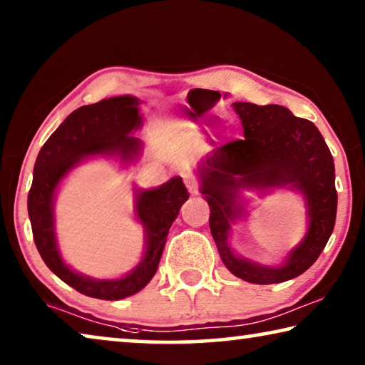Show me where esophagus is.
<instances>
[{
  "label": "esophagus",
  "mask_w": 365,
  "mask_h": 365,
  "mask_svg": "<svg viewBox=\"0 0 365 365\" xmlns=\"http://www.w3.org/2000/svg\"><path fill=\"white\" fill-rule=\"evenodd\" d=\"M183 182H185V187L188 188L190 193L198 192V182H196V178H195V175H192V173H185Z\"/></svg>",
  "instance_id": "34e87169"
}]
</instances>
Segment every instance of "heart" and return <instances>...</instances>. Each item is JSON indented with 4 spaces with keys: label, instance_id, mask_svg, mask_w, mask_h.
<instances>
[{
    "label": "heart",
    "instance_id": "1",
    "mask_svg": "<svg viewBox=\"0 0 365 365\" xmlns=\"http://www.w3.org/2000/svg\"><path fill=\"white\" fill-rule=\"evenodd\" d=\"M167 126L172 130H183V131H196L198 130V126L195 123H190L188 120L185 118H170L167 121Z\"/></svg>",
    "mask_w": 365,
    "mask_h": 365
}]
</instances>
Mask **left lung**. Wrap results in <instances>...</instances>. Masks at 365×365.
<instances>
[{
  "mask_svg": "<svg viewBox=\"0 0 365 365\" xmlns=\"http://www.w3.org/2000/svg\"><path fill=\"white\" fill-rule=\"evenodd\" d=\"M244 140L224 144L198 167L200 192L210 205V229L222 263L252 284L294 279L317 262L336 221L334 164L322 133L312 121L282 106L234 102ZM294 189L303 195L308 232L281 265H259L228 245L232 224L246 217L242 189Z\"/></svg>",
  "mask_w": 365,
  "mask_h": 365,
  "instance_id": "obj_1",
  "label": "left lung"
}]
</instances>
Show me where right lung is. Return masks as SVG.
<instances>
[{
  "instance_id": "right-lung-1",
  "label": "right lung",
  "mask_w": 365,
  "mask_h": 365,
  "mask_svg": "<svg viewBox=\"0 0 365 365\" xmlns=\"http://www.w3.org/2000/svg\"><path fill=\"white\" fill-rule=\"evenodd\" d=\"M140 103L143 101L135 96H118L74 110L43 144L34 165L27 211L37 250L63 282L89 297L120 300L140 292L153 279L170 225L190 196L180 177H172L158 188L133 187L135 217L144 232V253L130 273L96 279L74 271L63 259L55 232V198L60 183L91 159H113L123 167L138 160L143 143L133 133L143 125Z\"/></svg>"
}]
</instances>
